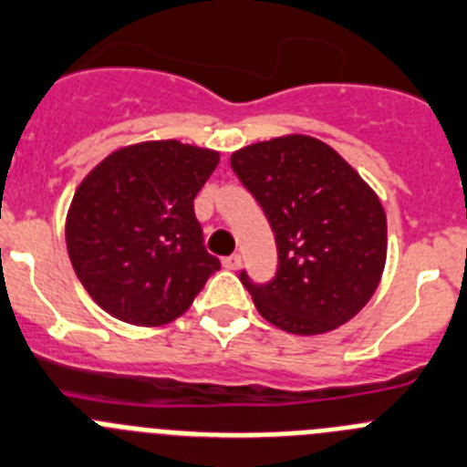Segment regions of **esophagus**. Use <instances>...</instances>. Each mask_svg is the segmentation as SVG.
Returning a JSON list of instances; mask_svg holds the SVG:
<instances>
[{"instance_id":"1","label":"esophagus","mask_w":467,"mask_h":467,"mask_svg":"<svg viewBox=\"0 0 467 467\" xmlns=\"http://www.w3.org/2000/svg\"><path fill=\"white\" fill-rule=\"evenodd\" d=\"M239 265H242V255L239 254H233L228 255V258H223V267H228V270H237Z\"/></svg>"}]
</instances>
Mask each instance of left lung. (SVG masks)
Returning <instances> with one entry per match:
<instances>
[{"label":"left lung","instance_id":"left-lung-1","mask_svg":"<svg viewBox=\"0 0 467 467\" xmlns=\"http://www.w3.org/2000/svg\"><path fill=\"white\" fill-rule=\"evenodd\" d=\"M276 239L275 279L239 275L265 321L293 335L335 330L368 305L386 265L379 197L335 149L306 134L244 146L230 158Z\"/></svg>","mask_w":467,"mask_h":467}]
</instances>
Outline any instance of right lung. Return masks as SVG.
Listing matches in <instances>:
<instances>
[{
	"mask_svg": "<svg viewBox=\"0 0 467 467\" xmlns=\"http://www.w3.org/2000/svg\"><path fill=\"white\" fill-rule=\"evenodd\" d=\"M221 155L176 140L107 155L74 192L67 251L90 297L132 326L182 317L221 270L207 254L192 200Z\"/></svg>",
	"mask_w": 467,
	"mask_h": 467,
	"instance_id": "add662e5",
	"label": "right lung"
}]
</instances>
